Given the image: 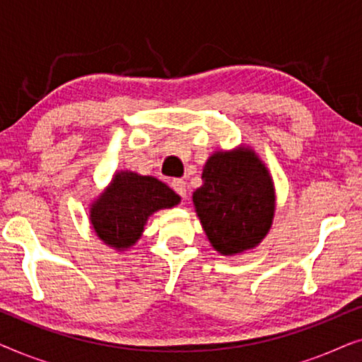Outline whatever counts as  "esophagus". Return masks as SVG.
Returning a JSON list of instances; mask_svg holds the SVG:
<instances>
[{
  "instance_id": "34e87169",
  "label": "esophagus",
  "mask_w": 362,
  "mask_h": 362,
  "mask_svg": "<svg viewBox=\"0 0 362 362\" xmlns=\"http://www.w3.org/2000/svg\"><path fill=\"white\" fill-rule=\"evenodd\" d=\"M171 186H173V189H175L181 197H186L187 189H186V182L185 181H182V180H173Z\"/></svg>"
}]
</instances>
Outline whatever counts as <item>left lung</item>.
<instances>
[{
  "mask_svg": "<svg viewBox=\"0 0 362 362\" xmlns=\"http://www.w3.org/2000/svg\"><path fill=\"white\" fill-rule=\"evenodd\" d=\"M211 245L222 255L254 249L269 234L275 214V187L269 170L250 148L216 151L192 194Z\"/></svg>",
  "mask_w": 362,
  "mask_h": 362,
  "instance_id": "left-lung-1",
  "label": "left lung"
}]
</instances>
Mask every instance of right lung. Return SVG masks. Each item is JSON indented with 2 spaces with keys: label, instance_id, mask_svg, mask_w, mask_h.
I'll list each match as a JSON object with an SVG mask.
<instances>
[{
  "label": "right lung",
  "instance_id": "1",
  "mask_svg": "<svg viewBox=\"0 0 362 362\" xmlns=\"http://www.w3.org/2000/svg\"><path fill=\"white\" fill-rule=\"evenodd\" d=\"M180 201L181 197L156 177L118 171L92 202L90 222L103 244L125 250L140 239L153 212L175 207Z\"/></svg>",
  "mask_w": 362,
  "mask_h": 362
}]
</instances>
